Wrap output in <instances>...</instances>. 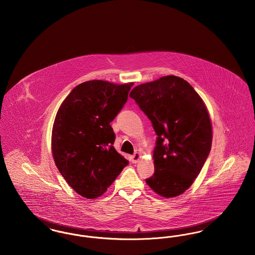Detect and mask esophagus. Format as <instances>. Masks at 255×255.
Here are the masks:
<instances>
[{
	"mask_svg": "<svg viewBox=\"0 0 255 255\" xmlns=\"http://www.w3.org/2000/svg\"><path fill=\"white\" fill-rule=\"evenodd\" d=\"M139 158H140V154L137 153V152H135L133 156L131 157V161H132L133 163H136V162L139 160Z\"/></svg>",
	"mask_w": 255,
	"mask_h": 255,
	"instance_id": "34e87169",
	"label": "esophagus"
}]
</instances>
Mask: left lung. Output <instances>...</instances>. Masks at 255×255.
Masks as SVG:
<instances>
[{
	"mask_svg": "<svg viewBox=\"0 0 255 255\" xmlns=\"http://www.w3.org/2000/svg\"><path fill=\"white\" fill-rule=\"evenodd\" d=\"M157 133L155 172L146 183L164 198L182 194L209 155L212 128L206 105L192 86L175 75L134 87L130 93Z\"/></svg>",
	"mask_w": 255,
	"mask_h": 255,
	"instance_id": "1",
	"label": "left lung"
}]
</instances>
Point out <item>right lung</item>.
I'll list each match as a JSON object with an SVG mask.
<instances>
[{
	"label": "right lung",
	"mask_w": 255,
	"mask_h": 255,
	"mask_svg": "<svg viewBox=\"0 0 255 255\" xmlns=\"http://www.w3.org/2000/svg\"><path fill=\"white\" fill-rule=\"evenodd\" d=\"M132 86L102 80L81 83L56 114L51 134L55 164L73 190L87 199L103 194L129 163L114 147L116 134L110 123Z\"/></svg>",
	"instance_id": "add662e5"
}]
</instances>
